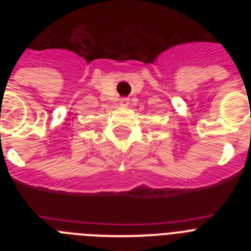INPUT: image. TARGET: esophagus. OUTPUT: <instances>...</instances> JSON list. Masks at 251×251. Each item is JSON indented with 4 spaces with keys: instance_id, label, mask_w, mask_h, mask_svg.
I'll list each match as a JSON object with an SVG mask.
<instances>
[{
    "instance_id": "1",
    "label": "esophagus",
    "mask_w": 251,
    "mask_h": 251,
    "mask_svg": "<svg viewBox=\"0 0 251 251\" xmlns=\"http://www.w3.org/2000/svg\"><path fill=\"white\" fill-rule=\"evenodd\" d=\"M128 104H129V99H128V98H123L121 100V105L128 106Z\"/></svg>"
}]
</instances>
